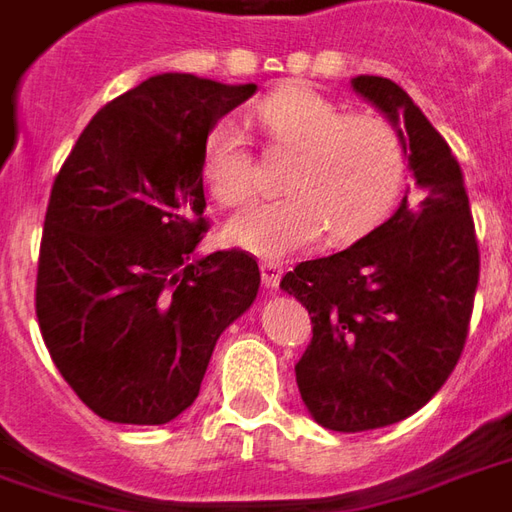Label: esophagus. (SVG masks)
<instances>
[{
	"instance_id": "34e87169",
	"label": "esophagus",
	"mask_w": 512,
	"mask_h": 512,
	"mask_svg": "<svg viewBox=\"0 0 512 512\" xmlns=\"http://www.w3.org/2000/svg\"><path fill=\"white\" fill-rule=\"evenodd\" d=\"M260 277H263V285L274 291L282 280V266L280 263H274V260H263V263H260Z\"/></svg>"
}]
</instances>
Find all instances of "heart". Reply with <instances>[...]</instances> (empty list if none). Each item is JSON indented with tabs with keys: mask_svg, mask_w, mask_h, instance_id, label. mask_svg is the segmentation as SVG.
Segmentation results:
<instances>
[{
	"mask_svg": "<svg viewBox=\"0 0 512 512\" xmlns=\"http://www.w3.org/2000/svg\"><path fill=\"white\" fill-rule=\"evenodd\" d=\"M271 149L293 155L282 199H257L232 216V244L260 257L305 249L321 232L355 241L391 210L405 180L399 132L377 116H349L313 88L291 85L252 110ZM205 180L221 205L246 202L257 182L255 155L241 121L221 119L207 132Z\"/></svg>",
	"mask_w": 512,
	"mask_h": 512,
	"instance_id": "obj_1",
	"label": "heart"
}]
</instances>
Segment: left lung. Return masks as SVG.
<instances>
[{"instance_id":"1","label":"left lung","mask_w":512,"mask_h":512,"mask_svg":"<svg viewBox=\"0 0 512 512\" xmlns=\"http://www.w3.org/2000/svg\"><path fill=\"white\" fill-rule=\"evenodd\" d=\"M352 85L406 130L418 194L357 244L305 260L280 282L313 324L296 363L302 402L335 432L396 424L441 391L463 355L480 282L471 205L449 144L396 82Z\"/></svg>"}]
</instances>
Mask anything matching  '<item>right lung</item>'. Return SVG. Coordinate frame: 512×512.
<instances>
[{
	"label": "right lung",
	"instance_id": "1",
	"mask_svg": "<svg viewBox=\"0 0 512 512\" xmlns=\"http://www.w3.org/2000/svg\"><path fill=\"white\" fill-rule=\"evenodd\" d=\"M257 85L157 74L107 102L49 194L35 316L57 371L96 416L169 424L194 405L219 335L255 302L257 260H194L205 141Z\"/></svg>",
	"mask_w": 512,
	"mask_h": 512
}]
</instances>
